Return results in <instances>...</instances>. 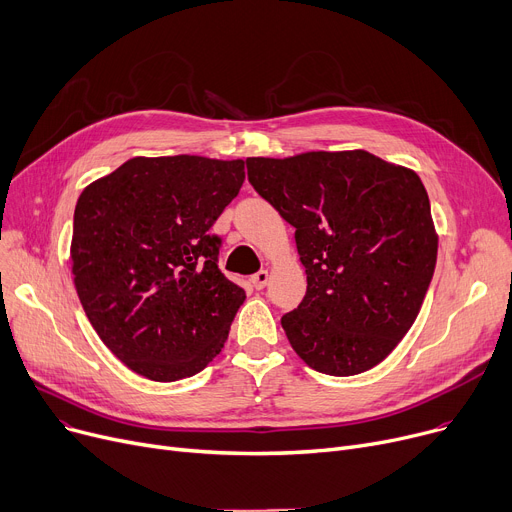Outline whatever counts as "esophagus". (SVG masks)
<instances>
[{
	"instance_id": "1",
	"label": "esophagus",
	"mask_w": 512,
	"mask_h": 512,
	"mask_svg": "<svg viewBox=\"0 0 512 512\" xmlns=\"http://www.w3.org/2000/svg\"><path fill=\"white\" fill-rule=\"evenodd\" d=\"M268 283V270H258V273L252 277V285L256 289H264Z\"/></svg>"
}]
</instances>
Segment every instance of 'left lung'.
I'll list each match as a JSON object with an SVG mask.
<instances>
[{"label": "left lung", "instance_id": "8db88e82", "mask_svg": "<svg viewBox=\"0 0 512 512\" xmlns=\"http://www.w3.org/2000/svg\"><path fill=\"white\" fill-rule=\"evenodd\" d=\"M254 190L295 227L308 289L281 318L295 353L328 376L393 351L430 287L438 237L415 171L366 150L246 159Z\"/></svg>", "mask_w": 512, "mask_h": 512}]
</instances>
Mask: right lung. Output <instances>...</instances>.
<instances>
[{"label":"right lung","instance_id":"add662e5","mask_svg":"<svg viewBox=\"0 0 512 512\" xmlns=\"http://www.w3.org/2000/svg\"><path fill=\"white\" fill-rule=\"evenodd\" d=\"M244 179L242 159L136 157L80 194L74 285L101 341L136 374L182 380L223 349L246 293L221 273L210 227Z\"/></svg>","mask_w":512,"mask_h":512}]
</instances>
